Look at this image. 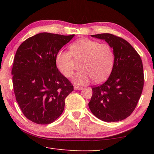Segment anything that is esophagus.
<instances>
[{"instance_id": "esophagus-1", "label": "esophagus", "mask_w": 154, "mask_h": 154, "mask_svg": "<svg viewBox=\"0 0 154 154\" xmlns=\"http://www.w3.org/2000/svg\"><path fill=\"white\" fill-rule=\"evenodd\" d=\"M74 90H83V88L82 87H79V86H74Z\"/></svg>"}]
</instances>
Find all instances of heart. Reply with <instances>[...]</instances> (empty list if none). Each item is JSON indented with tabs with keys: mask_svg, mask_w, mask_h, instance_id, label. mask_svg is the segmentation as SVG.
Listing matches in <instances>:
<instances>
[{
	"mask_svg": "<svg viewBox=\"0 0 154 154\" xmlns=\"http://www.w3.org/2000/svg\"><path fill=\"white\" fill-rule=\"evenodd\" d=\"M69 51L60 49L57 52L56 64L64 76L70 77L75 69L74 61H82V71L72 78L75 84L87 85L92 79L96 82H103L112 71L115 56L113 49L108 43H100L90 38H79L70 45Z\"/></svg>",
	"mask_w": 154,
	"mask_h": 154,
	"instance_id": "b5f03b06",
	"label": "heart"
}]
</instances>
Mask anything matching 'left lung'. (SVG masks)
Returning a JSON list of instances; mask_svg holds the SVG:
<instances>
[{
  "mask_svg": "<svg viewBox=\"0 0 154 154\" xmlns=\"http://www.w3.org/2000/svg\"><path fill=\"white\" fill-rule=\"evenodd\" d=\"M105 40L114 52V65L108 79L92 88L88 106L96 118L108 122L122 121L130 116L138 103L144 85L141 58L132 46L112 34L91 35Z\"/></svg>",
  "mask_w": 154,
  "mask_h": 154,
  "instance_id": "8db88e82",
  "label": "left lung"
}]
</instances>
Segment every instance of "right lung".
<instances>
[{
	"instance_id": "add662e5",
	"label": "right lung",
	"mask_w": 154,
	"mask_h": 154,
	"mask_svg": "<svg viewBox=\"0 0 154 154\" xmlns=\"http://www.w3.org/2000/svg\"><path fill=\"white\" fill-rule=\"evenodd\" d=\"M75 35L42 32L18 48L11 71L15 98L25 117L38 124H49L64 111L65 98L73 85L58 71L55 58Z\"/></svg>"
}]
</instances>
